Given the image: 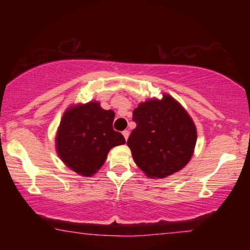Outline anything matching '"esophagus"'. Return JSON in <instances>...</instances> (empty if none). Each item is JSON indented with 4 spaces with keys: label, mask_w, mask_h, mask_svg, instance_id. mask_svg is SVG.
<instances>
[{
    "label": "esophagus",
    "mask_w": 250,
    "mask_h": 250,
    "mask_svg": "<svg viewBox=\"0 0 250 250\" xmlns=\"http://www.w3.org/2000/svg\"><path fill=\"white\" fill-rule=\"evenodd\" d=\"M122 134H124V137H125V140H128V138H129V131H128V130H125L124 132H122Z\"/></svg>",
    "instance_id": "34e87169"
}]
</instances>
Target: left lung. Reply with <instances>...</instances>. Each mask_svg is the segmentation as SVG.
<instances>
[{
	"mask_svg": "<svg viewBox=\"0 0 250 250\" xmlns=\"http://www.w3.org/2000/svg\"><path fill=\"white\" fill-rule=\"evenodd\" d=\"M137 124L126 145L137 166L151 179L183 168L194 153L197 132L192 118L170 95L150 99L133 110Z\"/></svg>",
	"mask_w": 250,
	"mask_h": 250,
	"instance_id": "obj_1",
	"label": "left lung"
}]
</instances>
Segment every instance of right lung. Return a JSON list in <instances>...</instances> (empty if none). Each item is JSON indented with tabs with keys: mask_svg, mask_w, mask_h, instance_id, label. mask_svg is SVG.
Here are the masks:
<instances>
[{
	"mask_svg": "<svg viewBox=\"0 0 250 250\" xmlns=\"http://www.w3.org/2000/svg\"><path fill=\"white\" fill-rule=\"evenodd\" d=\"M115 112L97 101L71 105L66 110L56 134V151L67 167L83 176H92L104 166L113 146L125 145L112 128Z\"/></svg>",
	"mask_w": 250,
	"mask_h": 250,
	"instance_id": "add662e5",
	"label": "right lung"
}]
</instances>
